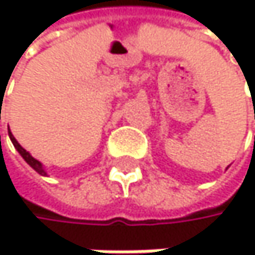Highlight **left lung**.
Instances as JSON below:
<instances>
[{"mask_svg":"<svg viewBox=\"0 0 255 255\" xmlns=\"http://www.w3.org/2000/svg\"><path fill=\"white\" fill-rule=\"evenodd\" d=\"M0 118H1V107H0ZM8 137H10L12 143L15 145V148L18 150V153L22 156V159H24L28 165H30L36 173H39L41 176H47V173H45V170H44V165H42L38 159H35V157H33L30 153H28L27 150H24V148H22V146L18 143V140L15 139V136L12 134V131H10V130H8ZM0 143H1V137H0Z\"/></svg>","mask_w":255,"mask_h":255,"instance_id":"8db88e82","label":"left lung"}]
</instances>
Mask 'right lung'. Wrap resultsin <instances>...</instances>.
<instances>
[{
    "instance_id": "right-lung-1",
    "label": "right lung",
    "mask_w": 255,
    "mask_h": 255,
    "mask_svg": "<svg viewBox=\"0 0 255 255\" xmlns=\"http://www.w3.org/2000/svg\"><path fill=\"white\" fill-rule=\"evenodd\" d=\"M254 118H255V109H254Z\"/></svg>"
}]
</instances>
